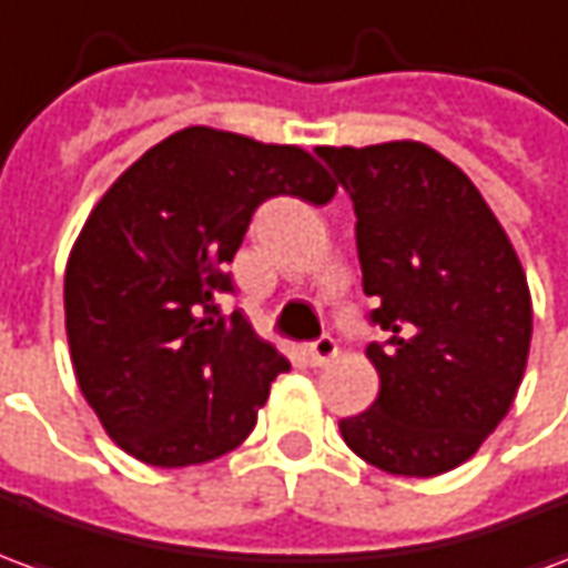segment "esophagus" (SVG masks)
Returning <instances> with one entry per match:
<instances>
[{"label": "esophagus", "instance_id": "obj_1", "mask_svg": "<svg viewBox=\"0 0 568 568\" xmlns=\"http://www.w3.org/2000/svg\"><path fill=\"white\" fill-rule=\"evenodd\" d=\"M337 356V344H334L328 334H322L320 341H313V344L307 346V358L313 368H322V365H328L332 358Z\"/></svg>", "mask_w": 568, "mask_h": 568}]
</instances>
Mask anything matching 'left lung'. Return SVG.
<instances>
[{
	"label": "left lung",
	"instance_id": "1",
	"mask_svg": "<svg viewBox=\"0 0 568 568\" xmlns=\"http://www.w3.org/2000/svg\"><path fill=\"white\" fill-rule=\"evenodd\" d=\"M356 210L381 395L341 419L346 447L389 475L471 459L520 389L532 341L524 264L468 175L423 142L320 145Z\"/></svg>",
	"mask_w": 568,
	"mask_h": 568
}]
</instances>
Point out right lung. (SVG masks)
I'll return each mask as SVG.
<instances>
[{
  "mask_svg": "<svg viewBox=\"0 0 568 568\" xmlns=\"http://www.w3.org/2000/svg\"><path fill=\"white\" fill-rule=\"evenodd\" d=\"M328 170L297 145L185 128L130 163L67 261V337L81 395L133 459L185 468L248 438L288 358L224 316L252 212L276 194L328 203Z\"/></svg>",
  "mask_w": 568,
  "mask_h": 568,
  "instance_id": "1",
  "label": "right lung"
}]
</instances>
